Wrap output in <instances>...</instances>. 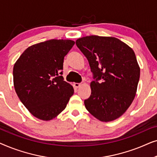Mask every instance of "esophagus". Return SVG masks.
I'll return each mask as SVG.
<instances>
[{
    "label": "esophagus",
    "instance_id": "esophagus-1",
    "mask_svg": "<svg viewBox=\"0 0 157 157\" xmlns=\"http://www.w3.org/2000/svg\"><path fill=\"white\" fill-rule=\"evenodd\" d=\"M74 86L76 87V88H78V87H80L81 83H74Z\"/></svg>",
    "mask_w": 157,
    "mask_h": 157
}]
</instances>
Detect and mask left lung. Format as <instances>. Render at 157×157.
<instances>
[{"label": "left lung", "instance_id": "obj_1", "mask_svg": "<svg viewBox=\"0 0 157 157\" xmlns=\"http://www.w3.org/2000/svg\"><path fill=\"white\" fill-rule=\"evenodd\" d=\"M76 44L94 75L86 109L101 121L118 119L132 104L140 77L134 51L114 37L86 36L77 39Z\"/></svg>", "mask_w": 157, "mask_h": 157}]
</instances>
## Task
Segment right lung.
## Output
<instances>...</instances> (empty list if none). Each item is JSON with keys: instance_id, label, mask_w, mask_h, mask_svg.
<instances>
[{"instance_id": "obj_1", "label": "right lung", "mask_w": 157, "mask_h": 157, "mask_svg": "<svg viewBox=\"0 0 157 157\" xmlns=\"http://www.w3.org/2000/svg\"><path fill=\"white\" fill-rule=\"evenodd\" d=\"M75 44L51 39L25 49L14 64L13 84L19 99L38 119L50 121L66 107L74 88L63 81V59Z\"/></svg>"}]
</instances>
